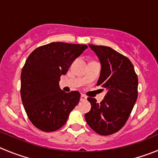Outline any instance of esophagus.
Masks as SVG:
<instances>
[{
	"mask_svg": "<svg viewBox=\"0 0 158 158\" xmlns=\"http://www.w3.org/2000/svg\"><path fill=\"white\" fill-rule=\"evenodd\" d=\"M86 96L83 95V94H82V95H81V97H80V101H86Z\"/></svg>",
	"mask_w": 158,
	"mask_h": 158,
	"instance_id": "obj_1",
	"label": "esophagus"
}]
</instances>
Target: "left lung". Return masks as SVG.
I'll use <instances>...</instances> for the list:
<instances>
[{"label":"left lung","mask_w":158,"mask_h":158,"mask_svg":"<svg viewBox=\"0 0 158 158\" xmlns=\"http://www.w3.org/2000/svg\"><path fill=\"white\" fill-rule=\"evenodd\" d=\"M101 64L97 86L107 94L101 103L88 97L91 109L85 114L89 127L102 135L120 130L127 122L138 96V77L129 58L105 46L89 44Z\"/></svg>","instance_id":"left-lung-1"}]
</instances>
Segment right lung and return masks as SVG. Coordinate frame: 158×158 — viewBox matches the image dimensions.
Segmentation results:
<instances>
[{"instance_id": "obj_1", "label": "right lung", "mask_w": 158, "mask_h": 158, "mask_svg": "<svg viewBox=\"0 0 158 158\" xmlns=\"http://www.w3.org/2000/svg\"><path fill=\"white\" fill-rule=\"evenodd\" d=\"M87 48L85 44L53 42L35 49L26 59L20 94L28 118L40 130L50 132L62 127L79 103L80 94L64 92L59 80Z\"/></svg>"}]
</instances>
